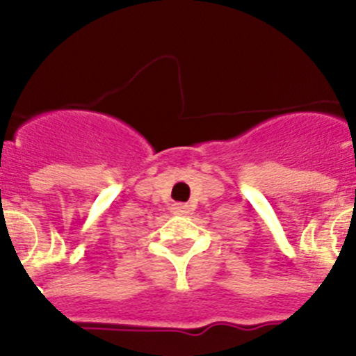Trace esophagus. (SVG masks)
Listing matches in <instances>:
<instances>
[{
  "instance_id": "obj_1",
  "label": "esophagus",
  "mask_w": 356,
  "mask_h": 356,
  "mask_svg": "<svg viewBox=\"0 0 356 356\" xmlns=\"http://www.w3.org/2000/svg\"><path fill=\"white\" fill-rule=\"evenodd\" d=\"M172 212L180 213V216H185V213L191 212V209H188L187 203H175V205H172Z\"/></svg>"
}]
</instances>
